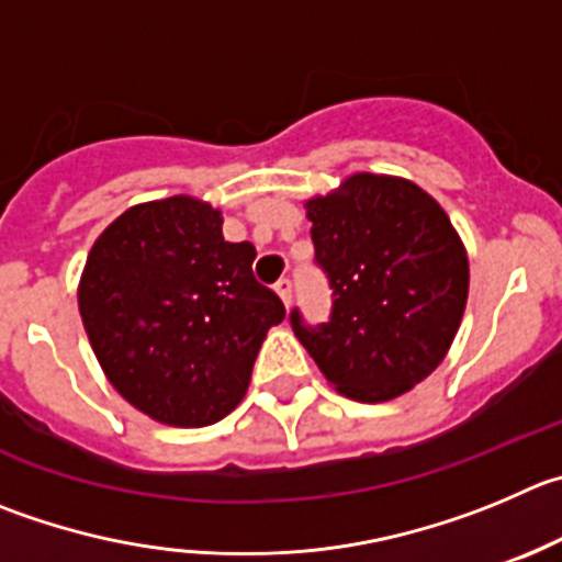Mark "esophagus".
Masks as SVG:
<instances>
[{
	"instance_id": "1",
	"label": "esophagus",
	"mask_w": 562,
	"mask_h": 562,
	"mask_svg": "<svg viewBox=\"0 0 562 562\" xmlns=\"http://www.w3.org/2000/svg\"><path fill=\"white\" fill-rule=\"evenodd\" d=\"M276 292H278V297L284 301V306H290V303H292V281H290V278H278Z\"/></svg>"
}]
</instances>
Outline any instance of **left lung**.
<instances>
[{"instance_id": "obj_1", "label": "left lung", "mask_w": 562, "mask_h": 562, "mask_svg": "<svg viewBox=\"0 0 562 562\" xmlns=\"http://www.w3.org/2000/svg\"><path fill=\"white\" fill-rule=\"evenodd\" d=\"M314 261L334 290L330 319L292 328L334 389L386 403L450 350L469 295V259L441 206L414 181L352 173L306 201Z\"/></svg>"}]
</instances>
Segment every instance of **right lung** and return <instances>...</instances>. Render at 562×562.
Wrapping results in <instances>:
<instances>
[{
	"instance_id": "obj_1",
	"label": "right lung",
	"mask_w": 562,
	"mask_h": 562,
	"mask_svg": "<svg viewBox=\"0 0 562 562\" xmlns=\"http://www.w3.org/2000/svg\"><path fill=\"white\" fill-rule=\"evenodd\" d=\"M256 248L190 195L126 210L90 248L79 314L124 400L173 427L215 425L243 403L284 303L254 278Z\"/></svg>"
}]
</instances>
